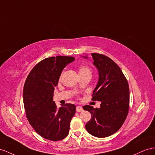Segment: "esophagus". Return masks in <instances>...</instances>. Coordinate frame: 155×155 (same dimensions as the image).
<instances>
[{"instance_id":"esophagus-1","label":"esophagus","mask_w":155,"mask_h":155,"mask_svg":"<svg viewBox=\"0 0 155 155\" xmlns=\"http://www.w3.org/2000/svg\"><path fill=\"white\" fill-rule=\"evenodd\" d=\"M76 110H77V112H81L83 110V109L81 106H77L76 108Z\"/></svg>"}]
</instances>
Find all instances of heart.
<instances>
[{
	"label": "heart",
	"mask_w": 155,
	"mask_h": 155,
	"mask_svg": "<svg viewBox=\"0 0 155 155\" xmlns=\"http://www.w3.org/2000/svg\"><path fill=\"white\" fill-rule=\"evenodd\" d=\"M90 73V70L88 67L86 65H82L79 67V74H83V73Z\"/></svg>",
	"instance_id": "b5f03b06"
}]
</instances>
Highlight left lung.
Returning <instances> with one entry per match:
<instances>
[{"label": "left lung", "mask_w": 155, "mask_h": 155, "mask_svg": "<svg viewBox=\"0 0 155 155\" xmlns=\"http://www.w3.org/2000/svg\"><path fill=\"white\" fill-rule=\"evenodd\" d=\"M93 65L98 71V82L93 91L92 100L101 102L100 107L84 105L92 118L86 129L92 136L106 137L120 128L129 110L130 91L128 81L117 63L107 56L92 53ZM88 59V55L82 56Z\"/></svg>", "instance_id": "1"}]
</instances>
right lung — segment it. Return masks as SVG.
Instances as JSON below:
<instances>
[{
	"mask_svg": "<svg viewBox=\"0 0 155 155\" xmlns=\"http://www.w3.org/2000/svg\"><path fill=\"white\" fill-rule=\"evenodd\" d=\"M74 60L73 57L60 55L43 59L31 70L23 87V104L29 124L48 140H61L68 135L76 111L73 104H66L58 109L53 101L54 87L61 72Z\"/></svg>",
	"mask_w": 155,
	"mask_h": 155,
	"instance_id": "right-lung-1",
	"label": "right lung"
}]
</instances>
